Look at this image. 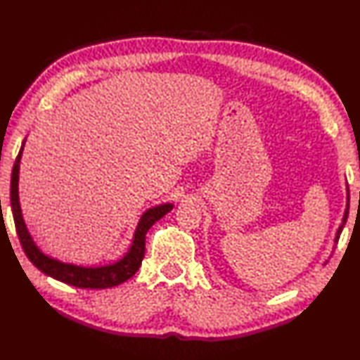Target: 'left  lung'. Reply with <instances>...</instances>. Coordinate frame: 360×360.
I'll list each match as a JSON object with an SVG mask.
<instances>
[{"instance_id":"1","label":"left lung","mask_w":360,"mask_h":360,"mask_svg":"<svg viewBox=\"0 0 360 360\" xmlns=\"http://www.w3.org/2000/svg\"><path fill=\"white\" fill-rule=\"evenodd\" d=\"M348 207H349V192H348V185H347V206H345V212H344V217H342V223L340 226L338 227V232H336V236H335V244H338L339 241V236L342 233V229H344V226L347 223V218H348ZM323 264H327V261L323 262Z\"/></svg>"}]
</instances>
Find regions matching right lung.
<instances>
[{
    "mask_svg": "<svg viewBox=\"0 0 360 360\" xmlns=\"http://www.w3.org/2000/svg\"><path fill=\"white\" fill-rule=\"evenodd\" d=\"M25 139L21 145V150L18 157H16L13 169H12V180H11V206L12 214L15 220L16 233L21 246L25 252V255L33 262L34 267H38L42 274L47 276L58 279L60 283H65L68 285H75L79 288H108L125 283L127 279L133 276L139 270L142 259L145 255V238L146 232L151 229V226L159 221L162 217L171 212L174 205L172 203H162L146 209L140 217L137 227L133 235V241L128 252L120 259L110 262V264L103 266H77L73 262H64L58 258H53L44 253L37 243L33 241L32 235L25 226L22 218V210L20 205V191H18V181H20V162L24 151Z\"/></svg>",
    "mask_w": 360,
    "mask_h": 360,
    "instance_id": "1",
    "label": "right lung"
}]
</instances>
